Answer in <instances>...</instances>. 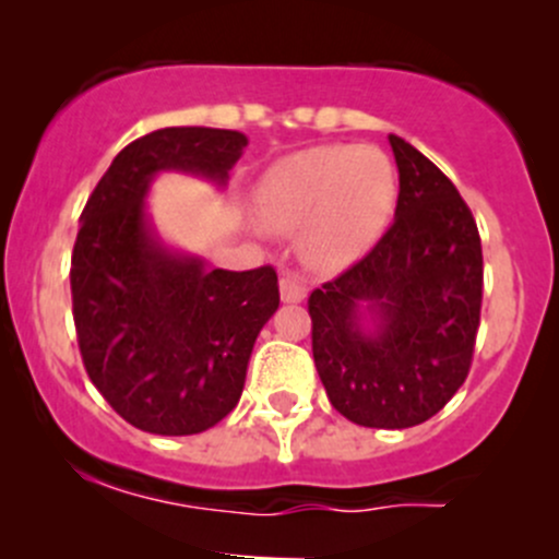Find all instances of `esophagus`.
Instances as JSON below:
<instances>
[{
	"label": "esophagus",
	"mask_w": 559,
	"mask_h": 559,
	"mask_svg": "<svg viewBox=\"0 0 559 559\" xmlns=\"http://www.w3.org/2000/svg\"><path fill=\"white\" fill-rule=\"evenodd\" d=\"M308 297V284L297 273L286 270L281 275V300L284 302H302Z\"/></svg>",
	"instance_id": "34e87169"
}]
</instances>
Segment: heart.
<instances>
[{"label": "heart", "instance_id": "heart-1", "mask_svg": "<svg viewBox=\"0 0 559 559\" xmlns=\"http://www.w3.org/2000/svg\"><path fill=\"white\" fill-rule=\"evenodd\" d=\"M397 200V175L373 145H316L262 175L253 191L259 222L289 233L302 227V251L319 270L362 259L384 233Z\"/></svg>", "mask_w": 559, "mask_h": 559}]
</instances>
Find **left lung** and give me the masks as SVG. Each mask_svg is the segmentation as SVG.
Instances as JSON below:
<instances>
[{"label": "left lung", "mask_w": 559, "mask_h": 559, "mask_svg": "<svg viewBox=\"0 0 559 559\" xmlns=\"http://www.w3.org/2000/svg\"><path fill=\"white\" fill-rule=\"evenodd\" d=\"M394 224L370 253L308 297L313 362L337 414L405 430L465 384L481 319L484 259L471 207L425 154L389 134ZM374 321L368 331L364 321Z\"/></svg>", "instance_id": "1"}]
</instances>
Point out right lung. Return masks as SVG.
Here are the masks:
<instances>
[{
	"mask_svg": "<svg viewBox=\"0 0 559 559\" xmlns=\"http://www.w3.org/2000/svg\"><path fill=\"white\" fill-rule=\"evenodd\" d=\"M246 145L233 129H156L112 159L81 213L70 270L78 346L92 384L138 430L197 436L218 425L281 302L270 264L207 270L162 246L145 216L156 173L224 186Z\"/></svg>",
	"mask_w": 559,
	"mask_h": 559,
	"instance_id": "add662e5",
	"label": "right lung"
}]
</instances>
